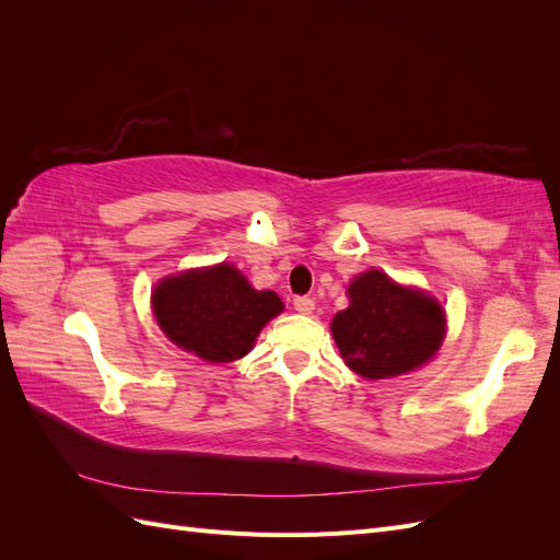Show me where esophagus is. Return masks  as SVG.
<instances>
[{
  "mask_svg": "<svg viewBox=\"0 0 560 560\" xmlns=\"http://www.w3.org/2000/svg\"><path fill=\"white\" fill-rule=\"evenodd\" d=\"M294 311L301 315H311L315 311V301L311 296H296L294 299Z\"/></svg>",
  "mask_w": 560,
  "mask_h": 560,
  "instance_id": "1",
  "label": "esophagus"
}]
</instances>
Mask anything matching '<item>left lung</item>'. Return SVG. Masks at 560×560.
I'll list each match as a JSON object with an SVG mask.
<instances>
[{
  "label": "left lung",
  "mask_w": 560,
  "mask_h": 560,
  "mask_svg": "<svg viewBox=\"0 0 560 560\" xmlns=\"http://www.w3.org/2000/svg\"><path fill=\"white\" fill-rule=\"evenodd\" d=\"M350 306L331 319L346 364L364 378L406 374L434 358L446 334L439 303L418 290L366 270L348 287Z\"/></svg>",
  "instance_id": "left-lung-1"
}]
</instances>
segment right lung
Here are the masks:
<instances>
[{
  "mask_svg": "<svg viewBox=\"0 0 560 560\" xmlns=\"http://www.w3.org/2000/svg\"><path fill=\"white\" fill-rule=\"evenodd\" d=\"M151 303L165 336L206 362L243 358L282 311L276 292H257L231 264L165 278Z\"/></svg>",
  "mask_w": 560,
  "mask_h": 560,
  "instance_id": "1",
  "label": "right lung"
}]
</instances>
